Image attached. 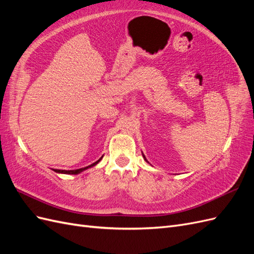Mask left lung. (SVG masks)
<instances>
[{"instance_id": "1", "label": "left lung", "mask_w": 254, "mask_h": 254, "mask_svg": "<svg viewBox=\"0 0 254 254\" xmlns=\"http://www.w3.org/2000/svg\"><path fill=\"white\" fill-rule=\"evenodd\" d=\"M142 155H143V158H144V160L146 161V162H147V163H149V162H148V161H147V159H146V158H145V156H144V153H143V152H142Z\"/></svg>"}]
</instances>
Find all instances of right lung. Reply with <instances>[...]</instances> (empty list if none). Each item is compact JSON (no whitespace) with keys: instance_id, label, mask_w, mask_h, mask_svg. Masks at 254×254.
<instances>
[{"instance_id":"obj_1","label":"right lung","mask_w":254,"mask_h":254,"mask_svg":"<svg viewBox=\"0 0 254 254\" xmlns=\"http://www.w3.org/2000/svg\"><path fill=\"white\" fill-rule=\"evenodd\" d=\"M103 159V157L101 158V159H98L96 162H94L93 164H91V165H89V166H86V167H82V168H78V170H71V171H64V170H53L54 172L55 173H58V174H66V175H78V174H80V173H82L83 171H86V170H88V168H91V167H93V166H95L99 161H101Z\"/></svg>"}]
</instances>
